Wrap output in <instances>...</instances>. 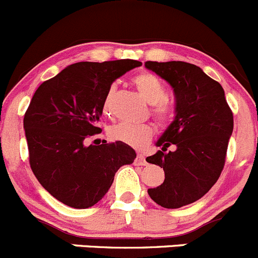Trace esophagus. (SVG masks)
I'll list each match as a JSON object with an SVG mask.
<instances>
[{"instance_id":"esophagus-1","label":"esophagus","mask_w":258,"mask_h":258,"mask_svg":"<svg viewBox=\"0 0 258 258\" xmlns=\"http://www.w3.org/2000/svg\"><path fill=\"white\" fill-rule=\"evenodd\" d=\"M135 161H137V164H139V165H147L148 164L147 160H145V156L143 155V154H138Z\"/></svg>"}]
</instances>
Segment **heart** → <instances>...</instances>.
<instances>
[{
    "instance_id": "1",
    "label": "heart",
    "mask_w": 258,
    "mask_h": 258,
    "mask_svg": "<svg viewBox=\"0 0 258 258\" xmlns=\"http://www.w3.org/2000/svg\"><path fill=\"white\" fill-rule=\"evenodd\" d=\"M133 84L143 98L150 104V113L160 125H166L175 115V104L166 95V87L155 74L143 72L133 78ZM115 84H111L102 100V111L105 116H110L113 108V95ZM154 135L150 124L120 123L109 130V137L115 142L124 143L133 148H142L148 144Z\"/></svg>"
}]
</instances>
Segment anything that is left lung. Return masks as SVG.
<instances>
[{"label":"left lung","instance_id":"1","mask_svg":"<svg viewBox=\"0 0 258 258\" xmlns=\"http://www.w3.org/2000/svg\"><path fill=\"white\" fill-rule=\"evenodd\" d=\"M174 88L176 116L147 161L164 169L165 180L148 194L158 205L179 209L203 198L224 170L233 114L219 82L191 63L145 62ZM174 145L175 152H166Z\"/></svg>","mask_w":258,"mask_h":258}]
</instances>
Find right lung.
Returning a JSON list of instances; mask_svg holds the SVG:
<instances>
[{
    "label": "right lung",
    "instance_id": "right-lung-1",
    "mask_svg": "<svg viewBox=\"0 0 258 258\" xmlns=\"http://www.w3.org/2000/svg\"><path fill=\"white\" fill-rule=\"evenodd\" d=\"M139 66L133 59L74 63L33 94L23 119L30 165L39 184L64 205H95L118 169L137 158L124 143L86 147L84 142L102 133V100L108 88Z\"/></svg>",
    "mask_w": 258,
    "mask_h": 258
}]
</instances>
